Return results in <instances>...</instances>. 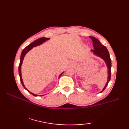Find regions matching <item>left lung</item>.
Returning a JSON list of instances; mask_svg holds the SVG:
<instances>
[{
  "instance_id": "left-lung-1",
  "label": "left lung",
  "mask_w": 129,
  "mask_h": 129,
  "mask_svg": "<svg viewBox=\"0 0 129 129\" xmlns=\"http://www.w3.org/2000/svg\"><path fill=\"white\" fill-rule=\"evenodd\" d=\"M92 41V45L94 46V49H91L90 51L94 55L101 59H103L105 62L106 67L108 68V79L105 86L103 87V90L99 92H102L106 87L108 85L109 82L111 78V60L109 55V51L106 46L103 45L96 38L94 37H89Z\"/></svg>"
}]
</instances>
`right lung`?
<instances>
[{"mask_svg": "<svg viewBox=\"0 0 129 129\" xmlns=\"http://www.w3.org/2000/svg\"><path fill=\"white\" fill-rule=\"evenodd\" d=\"M49 39H50V38H39V39H37L36 40H35L34 42H33L31 44H30L29 45H28V46H26V47L24 48L22 52H21V55H20V64H19V76H20V81L21 83V84H22L23 86L24 87V89L26 90L29 92L31 94H32L33 96H40V95L34 94V93L30 92L28 89H26V87H25V86L24 85V84L23 81L22 76H21V65H22V64H23L24 57H25V55L27 53H28V52H29L30 50H31V49H32L34 47L40 45L41 44H43L45 42H46V40H48ZM63 73H64V72H62V73L60 74L59 76V78L62 74ZM43 95H40V96H43Z\"/></svg>", "mask_w": 129, "mask_h": 129, "instance_id": "add662e5", "label": "right lung"}]
</instances>
